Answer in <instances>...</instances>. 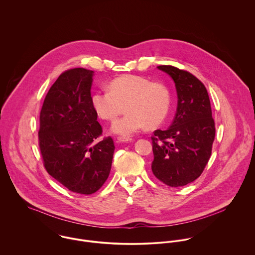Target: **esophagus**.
Masks as SVG:
<instances>
[{
	"label": "esophagus",
	"mask_w": 255,
	"mask_h": 255,
	"mask_svg": "<svg viewBox=\"0 0 255 255\" xmlns=\"http://www.w3.org/2000/svg\"><path fill=\"white\" fill-rule=\"evenodd\" d=\"M117 139H118V141H120V142H129V141L132 140V138L129 137V136H122V135H121V136H118Z\"/></svg>",
	"instance_id": "obj_1"
}]
</instances>
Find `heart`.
I'll return each instance as SVG.
<instances>
[{
    "label": "heart",
    "mask_w": 255,
    "mask_h": 255,
    "mask_svg": "<svg viewBox=\"0 0 255 255\" xmlns=\"http://www.w3.org/2000/svg\"><path fill=\"white\" fill-rule=\"evenodd\" d=\"M91 104L102 120L110 122L116 120L126 106L128 113L113 124L111 130L128 136L147 126L155 128L164 122L171 106V92L165 83L128 74L113 79L108 90L96 91Z\"/></svg>",
    "instance_id": "b5f03b06"
}]
</instances>
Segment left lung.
Wrapping results in <instances>:
<instances>
[{
    "label": "left lung",
    "mask_w": 255,
    "mask_h": 255,
    "mask_svg": "<svg viewBox=\"0 0 255 255\" xmlns=\"http://www.w3.org/2000/svg\"><path fill=\"white\" fill-rule=\"evenodd\" d=\"M175 82L178 107L167 130L157 129L151 137L154 176L178 187L195 181L211 156L215 123L208 92L193 74L173 66H159Z\"/></svg>",
    "instance_id": "1"
}]
</instances>
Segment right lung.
I'll list each match as a JSON object with an SVG mask.
<instances>
[{
  "instance_id": "right-lung-1",
  "label": "right lung",
  "mask_w": 255,
  "mask_h": 255,
  "mask_svg": "<svg viewBox=\"0 0 255 255\" xmlns=\"http://www.w3.org/2000/svg\"><path fill=\"white\" fill-rule=\"evenodd\" d=\"M93 71L62 73L49 89L40 112L39 147L46 171L71 191L96 192L109 177L115 145L104 137L91 104Z\"/></svg>"
}]
</instances>
